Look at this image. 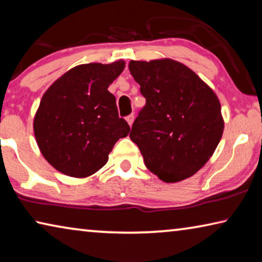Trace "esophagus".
<instances>
[{
    "instance_id": "obj_1",
    "label": "esophagus",
    "mask_w": 262,
    "mask_h": 262,
    "mask_svg": "<svg viewBox=\"0 0 262 262\" xmlns=\"http://www.w3.org/2000/svg\"><path fill=\"white\" fill-rule=\"evenodd\" d=\"M134 114H129V115H127L126 117V120H127V122H128V125L129 126H132L133 125V122H134Z\"/></svg>"
}]
</instances>
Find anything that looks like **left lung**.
Instances as JSON below:
<instances>
[{"instance_id":"8db88e82","label":"left lung","mask_w":262,"mask_h":262,"mask_svg":"<svg viewBox=\"0 0 262 262\" xmlns=\"http://www.w3.org/2000/svg\"><path fill=\"white\" fill-rule=\"evenodd\" d=\"M129 72L145 98L129 134L145 166L165 183L189 178L209 161L223 134L219 98L174 60L130 61Z\"/></svg>"}]
</instances>
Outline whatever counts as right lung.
<instances>
[{
    "label": "right lung",
    "mask_w": 262,
    "mask_h": 262,
    "mask_svg": "<svg viewBox=\"0 0 262 262\" xmlns=\"http://www.w3.org/2000/svg\"><path fill=\"white\" fill-rule=\"evenodd\" d=\"M125 62L77 66L56 79L42 96L33 129L46 161L62 173L84 178L108 161V154L130 128L119 118L107 90Z\"/></svg>",
    "instance_id": "right-lung-1"
}]
</instances>
